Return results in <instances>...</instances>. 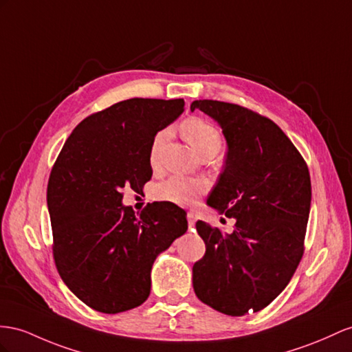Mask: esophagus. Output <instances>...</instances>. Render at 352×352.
Here are the masks:
<instances>
[{
    "instance_id": "obj_1",
    "label": "esophagus",
    "mask_w": 352,
    "mask_h": 352,
    "mask_svg": "<svg viewBox=\"0 0 352 352\" xmlns=\"http://www.w3.org/2000/svg\"><path fill=\"white\" fill-rule=\"evenodd\" d=\"M187 221H188V228H193L196 223V215L193 212H187Z\"/></svg>"
}]
</instances>
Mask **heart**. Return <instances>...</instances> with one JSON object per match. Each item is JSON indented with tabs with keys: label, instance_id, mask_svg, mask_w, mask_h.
Wrapping results in <instances>:
<instances>
[{
	"label": "heart",
	"instance_id": "1",
	"mask_svg": "<svg viewBox=\"0 0 352 352\" xmlns=\"http://www.w3.org/2000/svg\"><path fill=\"white\" fill-rule=\"evenodd\" d=\"M182 133L184 140L199 153L202 157L215 156L219 153L223 135L217 126L202 117H188L182 123ZM168 138V131H160L155 135L150 146V164L157 168L160 150ZM205 190V183L202 179L187 178V177H170L165 183L157 186L155 196L159 201H168L177 205H190L196 197Z\"/></svg>",
	"mask_w": 352,
	"mask_h": 352
}]
</instances>
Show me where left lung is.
<instances>
[{
  "instance_id": "1",
  "label": "left lung",
  "mask_w": 352,
  "mask_h": 352,
  "mask_svg": "<svg viewBox=\"0 0 352 352\" xmlns=\"http://www.w3.org/2000/svg\"><path fill=\"white\" fill-rule=\"evenodd\" d=\"M220 124L228 157L208 205L235 219L232 233L205 221L196 229L205 256L193 265L197 299L221 314L258 312L290 283L305 251L311 177L305 159L276 123L236 104L199 99Z\"/></svg>"
}]
</instances>
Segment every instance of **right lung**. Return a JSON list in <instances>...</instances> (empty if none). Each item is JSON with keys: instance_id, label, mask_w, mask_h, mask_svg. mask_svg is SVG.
Returning a JSON list of instances; mask_svg holds the SVG:
<instances>
[{"instance_id": "right-lung-1", "label": "right lung", "mask_w": 352, "mask_h": 352, "mask_svg": "<svg viewBox=\"0 0 352 352\" xmlns=\"http://www.w3.org/2000/svg\"><path fill=\"white\" fill-rule=\"evenodd\" d=\"M183 111V99L117 102L80 122L52 168L53 258L89 308L119 314L146 302L156 257L187 230L186 211L173 202L138 215L122 205L123 188L141 193L150 182L151 141Z\"/></svg>"}]
</instances>
